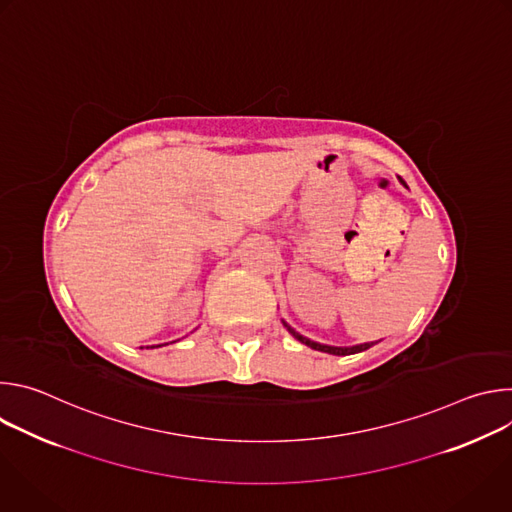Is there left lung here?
<instances>
[{
	"instance_id": "obj_1",
	"label": "left lung",
	"mask_w": 512,
	"mask_h": 512,
	"mask_svg": "<svg viewBox=\"0 0 512 512\" xmlns=\"http://www.w3.org/2000/svg\"><path fill=\"white\" fill-rule=\"evenodd\" d=\"M283 326L289 330V334L294 336V338H298L302 344H306V346H310V348H314V350H322V352H328V354H338V356H344V354H356V352H362V350H367V348H371L373 344H358V346H350V348H342V346H326V344H318V342H314V340H310V338H306V336H302V334H298L294 328L291 326H287L285 322H283Z\"/></svg>"
}]
</instances>
